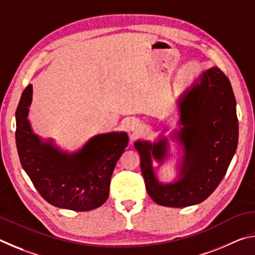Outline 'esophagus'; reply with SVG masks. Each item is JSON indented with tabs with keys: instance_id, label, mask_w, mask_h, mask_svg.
<instances>
[{
	"instance_id": "1",
	"label": "esophagus",
	"mask_w": 255,
	"mask_h": 255,
	"mask_svg": "<svg viewBox=\"0 0 255 255\" xmlns=\"http://www.w3.org/2000/svg\"><path fill=\"white\" fill-rule=\"evenodd\" d=\"M127 128L131 131H137L140 129V124H139V122H137V120H135V119L129 120V122L127 123Z\"/></svg>"
}]
</instances>
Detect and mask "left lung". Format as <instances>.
<instances>
[{
    "label": "left lung",
    "mask_w": 255,
    "mask_h": 255,
    "mask_svg": "<svg viewBox=\"0 0 255 255\" xmlns=\"http://www.w3.org/2000/svg\"><path fill=\"white\" fill-rule=\"evenodd\" d=\"M181 128L173 137L183 147L179 179L162 183L152 159L163 163L167 138L156 143L135 141L140 170L149 197L156 204L173 208L200 204L221 183L236 152L239 120L230 80L219 68L205 71L179 99Z\"/></svg>",
    "instance_id": "obj_1"
}]
</instances>
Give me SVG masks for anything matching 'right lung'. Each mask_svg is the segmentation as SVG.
I'll use <instances>...</instances> for the list:
<instances>
[{
  "label": "right lung",
  "mask_w": 255,
  "mask_h": 255,
  "mask_svg": "<svg viewBox=\"0 0 255 255\" xmlns=\"http://www.w3.org/2000/svg\"><path fill=\"white\" fill-rule=\"evenodd\" d=\"M32 85L24 89L16 108L15 141L25 173L50 205L89 211L105 204L116 163L128 145L125 131L92 137L74 153L60 150L53 140L33 133L28 120Z\"/></svg>",
  "instance_id": "obj_1"
}]
</instances>
